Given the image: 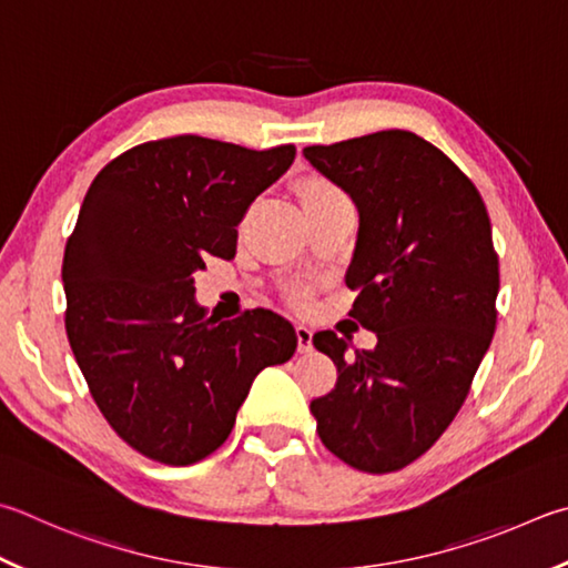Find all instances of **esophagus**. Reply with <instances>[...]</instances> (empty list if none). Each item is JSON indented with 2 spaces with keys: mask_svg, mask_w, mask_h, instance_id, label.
Masks as SVG:
<instances>
[{
  "mask_svg": "<svg viewBox=\"0 0 568 568\" xmlns=\"http://www.w3.org/2000/svg\"><path fill=\"white\" fill-rule=\"evenodd\" d=\"M295 335H297V353H311V349H313V329L303 325V323H297Z\"/></svg>",
  "mask_w": 568,
  "mask_h": 568,
  "instance_id": "34e87169",
  "label": "esophagus"
}]
</instances>
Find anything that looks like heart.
<instances>
[{"label":"heart","instance_id":"obj_1","mask_svg":"<svg viewBox=\"0 0 568 568\" xmlns=\"http://www.w3.org/2000/svg\"><path fill=\"white\" fill-rule=\"evenodd\" d=\"M329 191H337V189H335V185L325 183V181H311L303 189V201L315 199V195H323V193H329Z\"/></svg>","mask_w":568,"mask_h":568}]
</instances>
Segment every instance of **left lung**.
I'll use <instances>...</instances> for the list:
<instances>
[{
  "instance_id": "1",
  "label": "left lung",
  "mask_w": 568,
  "mask_h": 568,
  "mask_svg": "<svg viewBox=\"0 0 568 568\" xmlns=\"http://www.w3.org/2000/svg\"><path fill=\"white\" fill-rule=\"evenodd\" d=\"M303 156L357 205L349 315L377 335L353 357L333 329L313 335L337 367L335 389L311 402L317 435L349 467L397 471L449 427L489 349L499 293L489 215L474 183L412 131Z\"/></svg>"
}]
</instances>
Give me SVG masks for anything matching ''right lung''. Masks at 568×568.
Segmentation results:
<instances>
[{
	"mask_svg": "<svg viewBox=\"0 0 568 568\" xmlns=\"http://www.w3.org/2000/svg\"><path fill=\"white\" fill-rule=\"evenodd\" d=\"M295 146L203 136L149 141L99 171L67 241V335L91 397L143 457L201 462L229 439L255 375L297 347L283 315L235 320L195 303L205 257L231 261L248 205Z\"/></svg>",
	"mask_w": 568,
	"mask_h": 568,
	"instance_id": "add662e5",
	"label": "right lung"
}]
</instances>
